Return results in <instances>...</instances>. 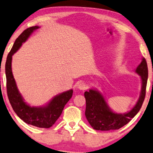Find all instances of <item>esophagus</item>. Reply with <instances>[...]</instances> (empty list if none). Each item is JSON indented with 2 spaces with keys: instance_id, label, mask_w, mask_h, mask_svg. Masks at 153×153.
Here are the masks:
<instances>
[{
  "instance_id": "obj_1",
  "label": "esophagus",
  "mask_w": 153,
  "mask_h": 153,
  "mask_svg": "<svg viewBox=\"0 0 153 153\" xmlns=\"http://www.w3.org/2000/svg\"><path fill=\"white\" fill-rule=\"evenodd\" d=\"M78 88L79 90H85L88 88V85L85 83V82L82 81L81 83H79Z\"/></svg>"
}]
</instances>
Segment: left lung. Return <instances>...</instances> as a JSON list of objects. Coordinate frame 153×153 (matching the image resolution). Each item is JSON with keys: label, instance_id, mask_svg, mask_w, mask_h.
<instances>
[{"label": "left lung", "instance_id": "obj_1", "mask_svg": "<svg viewBox=\"0 0 153 153\" xmlns=\"http://www.w3.org/2000/svg\"><path fill=\"white\" fill-rule=\"evenodd\" d=\"M136 72L141 76L142 87L140 97L134 107L125 114L113 112L108 107L102 94L97 90L90 89L85 92L86 108L85 114L90 126L97 130H118L127 124L138 113L146 97L148 80V65L144 58L136 69Z\"/></svg>", "mask_w": 153, "mask_h": 153}]
</instances>
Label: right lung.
Masks as SVG:
<instances>
[{
  "mask_svg": "<svg viewBox=\"0 0 153 153\" xmlns=\"http://www.w3.org/2000/svg\"><path fill=\"white\" fill-rule=\"evenodd\" d=\"M38 28V26H33L24 30L15 41L9 52L5 63L7 93L13 110L24 122L36 127L48 128L54 124L61 116L64 106L71 99L73 90H70L57 95L44 107H31L22 98L12 72V55L19 49L22 43L27 39L30 35Z\"/></svg>",
  "mask_w": 153,
  "mask_h": 153,
  "instance_id": "add662e5",
  "label": "right lung"
}]
</instances>
